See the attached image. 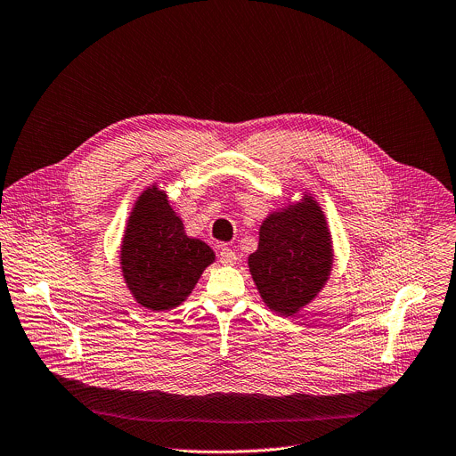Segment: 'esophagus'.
I'll return each mask as SVG.
<instances>
[{
  "mask_svg": "<svg viewBox=\"0 0 456 456\" xmlns=\"http://www.w3.org/2000/svg\"><path fill=\"white\" fill-rule=\"evenodd\" d=\"M236 259H238V256H236V252L231 247H222L220 248V264L234 265Z\"/></svg>",
  "mask_w": 456,
  "mask_h": 456,
  "instance_id": "34e87169",
  "label": "esophagus"
}]
</instances>
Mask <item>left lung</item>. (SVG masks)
Instances as JSON below:
<instances>
[{"instance_id": "left-lung-1", "label": "left lung", "mask_w": 456, "mask_h": 456, "mask_svg": "<svg viewBox=\"0 0 456 456\" xmlns=\"http://www.w3.org/2000/svg\"><path fill=\"white\" fill-rule=\"evenodd\" d=\"M332 262L327 220L319 204L305 194L301 202L264 220L248 271L269 308L294 315L327 283Z\"/></svg>"}]
</instances>
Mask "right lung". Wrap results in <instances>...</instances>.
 Masks as SVG:
<instances>
[{
	"label": "right lung",
	"instance_id": "add662e5",
	"mask_svg": "<svg viewBox=\"0 0 456 456\" xmlns=\"http://www.w3.org/2000/svg\"><path fill=\"white\" fill-rule=\"evenodd\" d=\"M213 262L211 247L183 232L166 191L148 187L129 215L120 247L122 276L137 303L157 312L175 308Z\"/></svg>",
	"mask_w": 456,
	"mask_h": 456
}]
</instances>
